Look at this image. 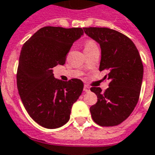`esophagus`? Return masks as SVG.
Listing matches in <instances>:
<instances>
[{"mask_svg": "<svg viewBox=\"0 0 155 155\" xmlns=\"http://www.w3.org/2000/svg\"><path fill=\"white\" fill-rule=\"evenodd\" d=\"M83 90H84V91H86V92H89V91H90V87H89L88 86L85 85V86H84Z\"/></svg>", "mask_w": 155, "mask_h": 155, "instance_id": "esophagus-1", "label": "esophagus"}]
</instances>
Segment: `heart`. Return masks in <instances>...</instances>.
<instances>
[{"instance_id":"obj_1","label":"heart","mask_w":155,"mask_h":155,"mask_svg":"<svg viewBox=\"0 0 155 155\" xmlns=\"http://www.w3.org/2000/svg\"><path fill=\"white\" fill-rule=\"evenodd\" d=\"M97 44L94 41V40H87V41L84 44V51H89V50H91V49L94 48H96Z\"/></svg>"}]
</instances>
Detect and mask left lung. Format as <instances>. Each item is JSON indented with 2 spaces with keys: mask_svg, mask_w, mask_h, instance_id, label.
<instances>
[{
  "mask_svg": "<svg viewBox=\"0 0 155 155\" xmlns=\"http://www.w3.org/2000/svg\"><path fill=\"white\" fill-rule=\"evenodd\" d=\"M84 31L101 48L99 71L107 70L110 80L103 92L91 87L98 101L90 107L93 120L100 126H116L135 108L141 92L143 64L135 44L120 32L106 27H85Z\"/></svg>",
  "mask_w": 155,
  "mask_h": 155,
  "instance_id": "1",
  "label": "left lung"
}]
</instances>
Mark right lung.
I'll return each instance as SVG.
<instances>
[{"mask_svg": "<svg viewBox=\"0 0 155 155\" xmlns=\"http://www.w3.org/2000/svg\"><path fill=\"white\" fill-rule=\"evenodd\" d=\"M83 33L80 27L44 26L21 48L17 71L18 94L30 116L44 128L65 124L81 94L84 85L80 79L58 80L52 69L65 63L72 45Z\"/></svg>", "mask_w": 155, "mask_h": 155, "instance_id": "add662e5", "label": "right lung"}]
</instances>
